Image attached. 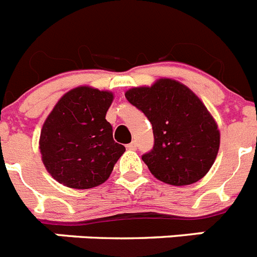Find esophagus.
<instances>
[{"instance_id": "1", "label": "esophagus", "mask_w": 257, "mask_h": 257, "mask_svg": "<svg viewBox=\"0 0 257 257\" xmlns=\"http://www.w3.org/2000/svg\"><path fill=\"white\" fill-rule=\"evenodd\" d=\"M127 150H130V151H135L137 150V142H131L130 144H127Z\"/></svg>"}]
</instances>
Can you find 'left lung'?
I'll return each mask as SVG.
<instances>
[{
  "label": "left lung",
  "mask_w": 257,
  "mask_h": 257,
  "mask_svg": "<svg viewBox=\"0 0 257 257\" xmlns=\"http://www.w3.org/2000/svg\"><path fill=\"white\" fill-rule=\"evenodd\" d=\"M152 123L153 150L142 156L156 178L192 185L209 172L220 148V131L205 105L185 84L159 79L124 93Z\"/></svg>",
  "instance_id": "left-lung-1"
}]
</instances>
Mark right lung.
<instances>
[{"label":"right lung","mask_w":257,"mask_h":257,"mask_svg":"<svg viewBox=\"0 0 257 257\" xmlns=\"http://www.w3.org/2000/svg\"><path fill=\"white\" fill-rule=\"evenodd\" d=\"M111 102V92L76 87L60 98L45 119L39 142L41 159L61 185L78 190L101 185L124 153L105 119Z\"/></svg>","instance_id":"right-lung-1"}]
</instances>
